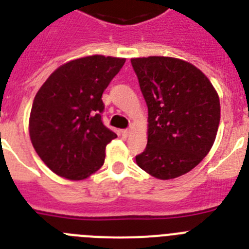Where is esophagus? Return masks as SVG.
I'll use <instances>...</instances> for the list:
<instances>
[{"mask_svg":"<svg viewBox=\"0 0 249 249\" xmlns=\"http://www.w3.org/2000/svg\"><path fill=\"white\" fill-rule=\"evenodd\" d=\"M129 133H131V131L129 129H123V131H121V135H122L123 139H127L129 136Z\"/></svg>","mask_w":249,"mask_h":249,"instance_id":"obj_1","label":"esophagus"}]
</instances>
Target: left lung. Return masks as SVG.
<instances>
[{
	"instance_id": "1",
	"label": "left lung",
	"mask_w": 249,
	"mask_h": 249,
	"mask_svg": "<svg viewBox=\"0 0 249 249\" xmlns=\"http://www.w3.org/2000/svg\"><path fill=\"white\" fill-rule=\"evenodd\" d=\"M148 108L147 146L136 163L156 179L189 173L215 141L220 102L208 76L170 56L131 59Z\"/></svg>"
}]
</instances>
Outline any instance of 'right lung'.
I'll use <instances>...</instances> for the list:
<instances>
[{"instance_id": "1", "label": "right lung", "mask_w": 249, "mask_h": 249, "mask_svg": "<svg viewBox=\"0 0 249 249\" xmlns=\"http://www.w3.org/2000/svg\"><path fill=\"white\" fill-rule=\"evenodd\" d=\"M126 59L89 55L55 69L40 87L29 120L36 154L56 175L79 181L98 171L117 137L102 123V94Z\"/></svg>"}]
</instances>
